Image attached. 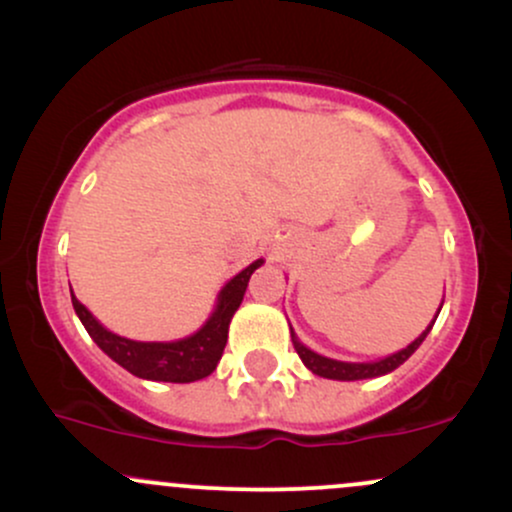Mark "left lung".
Returning a JSON list of instances; mask_svg holds the SVG:
<instances>
[{"label":"left lung","mask_w":512,"mask_h":512,"mask_svg":"<svg viewBox=\"0 0 512 512\" xmlns=\"http://www.w3.org/2000/svg\"><path fill=\"white\" fill-rule=\"evenodd\" d=\"M440 308H443V301H440ZM440 308L436 310V317L440 313ZM436 317H433L431 325H428L426 330L414 339V342L404 346V349H399V351H395V354H390V356L375 358V361H358V363H354V361H337V358L317 354V351L308 349V346H305L301 339H298V334L293 332L291 322H289V330H291L293 349L298 351V356H301L303 366L308 368L310 373L320 375V378H327V380H344V383H351V380L380 378V375L392 373V370L402 366V363L407 361V358L414 354V351L419 349L421 344H424V339L428 337V332H431V327H433V322H436Z\"/></svg>","instance_id":"8db88e82"}]
</instances>
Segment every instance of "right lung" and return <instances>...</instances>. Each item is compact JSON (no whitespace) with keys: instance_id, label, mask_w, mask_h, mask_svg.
I'll list each match as a JSON object with an SVG mask.
<instances>
[{"instance_id":"1","label":"right lung","mask_w":512,"mask_h":512,"mask_svg":"<svg viewBox=\"0 0 512 512\" xmlns=\"http://www.w3.org/2000/svg\"><path fill=\"white\" fill-rule=\"evenodd\" d=\"M264 260H255L243 272L223 284L216 296V305L211 310L202 327L192 332L190 337L173 339V342H137V339L120 337L110 332L93 317L72 291V305L79 315L81 325L91 334V339L101 346L103 354H108L117 366L129 370L142 380H156V383H195V380L207 378L219 366L223 349H226L228 325L233 315L243 303L245 289L255 269H260Z\"/></svg>"}]
</instances>
